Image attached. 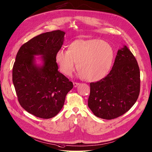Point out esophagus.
<instances>
[{
	"label": "esophagus",
	"instance_id": "1",
	"mask_svg": "<svg viewBox=\"0 0 152 152\" xmlns=\"http://www.w3.org/2000/svg\"><path fill=\"white\" fill-rule=\"evenodd\" d=\"M73 85H74V87H75V88H76V87L77 86L80 85V83L75 82V83H73Z\"/></svg>",
	"mask_w": 152,
	"mask_h": 152
}]
</instances>
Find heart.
<instances>
[{"mask_svg":"<svg viewBox=\"0 0 152 152\" xmlns=\"http://www.w3.org/2000/svg\"><path fill=\"white\" fill-rule=\"evenodd\" d=\"M114 51L108 43L99 39H76L68 45L67 51L59 50L55 60L62 72L71 75L76 68L86 81H100L109 73L113 66Z\"/></svg>","mask_w":152,"mask_h":152,"instance_id":"1","label":"heart"}]
</instances>
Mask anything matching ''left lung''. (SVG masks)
I'll list each match as a JSON object with an SVG mask.
<instances>
[{
    "instance_id": "left-lung-1",
    "label": "left lung",
    "mask_w": 152,
    "mask_h": 152,
    "mask_svg": "<svg viewBox=\"0 0 152 152\" xmlns=\"http://www.w3.org/2000/svg\"><path fill=\"white\" fill-rule=\"evenodd\" d=\"M88 106L93 114L110 120L124 114L139 96L140 69L134 55L124 45L118 50L109 73L90 83Z\"/></svg>"
}]
</instances>
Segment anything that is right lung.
Returning <instances> with one entry per match:
<instances>
[{
  "label": "right lung",
  "instance_id": "add662e5",
  "mask_svg": "<svg viewBox=\"0 0 152 152\" xmlns=\"http://www.w3.org/2000/svg\"><path fill=\"white\" fill-rule=\"evenodd\" d=\"M60 30L35 37L20 48L12 70V80L18 102L28 113L42 118L56 115L66 96L73 88L71 81L58 71L56 52L64 42ZM42 56L43 64H36L35 56Z\"/></svg>",
  "mask_w": 152,
  "mask_h": 152
}]
</instances>
